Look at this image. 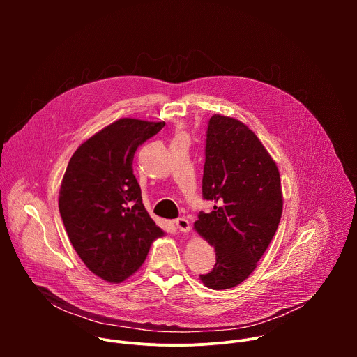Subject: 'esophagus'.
I'll list each match as a JSON object with an SVG mask.
<instances>
[{
  "label": "esophagus",
  "mask_w": 357,
  "mask_h": 357,
  "mask_svg": "<svg viewBox=\"0 0 357 357\" xmlns=\"http://www.w3.org/2000/svg\"><path fill=\"white\" fill-rule=\"evenodd\" d=\"M175 225H176L178 230L182 231V233H188V231L190 230V223H189V220L185 219V218H178V219L175 220Z\"/></svg>",
  "instance_id": "esophagus-1"
}]
</instances>
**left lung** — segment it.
<instances>
[{"mask_svg": "<svg viewBox=\"0 0 357 357\" xmlns=\"http://www.w3.org/2000/svg\"><path fill=\"white\" fill-rule=\"evenodd\" d=\"M205 155L202 195L216 205L199 213L195 229L215 247L216 264L200 280L208 288L227 289L254 271L277 231L281 179L257 135L231 117H211Z\"/></svg>", "mask_w": 357, "mask_h": 357, "instance_id": "left-lung-1", "label": "left lung"}]
</instances>
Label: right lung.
<instances>
[{
    "label": "right lung",
    "mask_w": 357,
    "mask_h": 357,
    "mask_svg": "<svg viewBox=\"0 0 357 357\" xmlns=\"http://www.w3.org/2000/svg\"><path fill=\"white\" fill-rule=\"evenodd\" d=\"M164 126L120 119L84 141L63 175L59 212L69 240L86 267L109 282L132 275L152 241L164 236L132 174L137 148Z\"/></svg>",
    "instance_id": "add662e5"
}]
</instances>
